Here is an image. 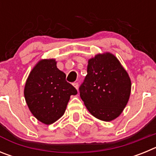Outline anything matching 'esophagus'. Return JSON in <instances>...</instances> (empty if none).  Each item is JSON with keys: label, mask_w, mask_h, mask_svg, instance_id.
Returning a JSON list of instances; mask_svg holds the SVG:
<instances>
[{"label": "esophagus", "mask_w": 156, "mask_h": 156, "mask_svg": "<svg viewBox=\"0 0 156 156\" xmlns=\"http://www.w3.org/2000/svg\"><path fill=\"white\" fill-rule=\"evenodd\" d=\"M73 85V87L76 88V90H78V87H79V84H78V83H74Z\"/></svg>", "instance_id": "1"}]
</instances>
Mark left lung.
<instances>
[{"label": "left lung", "instance_id": "obj_1", "mask_svg": "<svg viewBox=\"0 0 156 156\" xmlns=\"http://www.w3.org/2000/svg\"><path fill=\"white\" fill-rule=\"evenodd\" d=\"M130 91L129 75L114 55L98 54L88 60L80 95L92 115L106 122L115 119L126 107Z\"/></svg>", "mask_w": 156, "mask_h": 156}]
</instances>
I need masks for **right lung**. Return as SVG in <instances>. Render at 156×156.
Here are the masks:
<instances>
[{
	"label": "right lung",
	"instance_id": "right-lung-1",
	"mask_svg": "<svg viewBox=\"0 0 156 156\" xmlns=\"http://www.w3.org/2000/svg\"><path fill=\"white\" fill-rule=\"evenodd\" d=\"M55 59H42L30 72L24 96L32 114L44 124H51L65 113L71 95L77 90L66 80Z\"/></svg>",
	"mask_w": 156,
	"mask_h": 156
}]
</instances>
